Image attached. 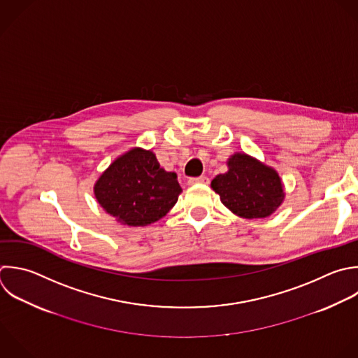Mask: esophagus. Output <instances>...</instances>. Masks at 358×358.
I'll list each match as a JSON object with an SVG mask.
<instances>
[{"label": "esophagus", "instance_id": "obj_1", "mask_svg": "<svg viewBox=\"0 0 358 358\" xmlns=\"http://www.w3.org/2000/svg\"><path fill=\"white\" fill-rule=\"evenodd\" d=\"M210 182V179L207 176H199V178H190L189 179V185H207Z\"/></svg>", "mask_w": 358, "mask_h": 358}]
</instances>
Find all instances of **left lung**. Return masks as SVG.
Returning <instances> with one entry per match:
<instances>
[{
    "instance_id": "8db88e82",
    "label": "left lung",
    "mask_w": 358,
    "mask_h": 358,
    "mask_svg": "<svg viewBox=\"0 0 358 358\" xmlns=\"http://www.w3.org/2000/svg\"><path fill=\"white\" fill-rule=\"evenodd\" d=\"M211 187L227 208L245 218L267 217L284 199L277 172L246 154L231 157L228 172L215 176Z\"/></svg>"
}]
</instances>
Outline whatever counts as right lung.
<instances>
[{"label": "right lung", "mask_w": 358, "mask_h": 358, "mask_svg": "<svg viewBox=\"0 0 358 358\" xmlns=\"http://www.w3.org/2000/svg\"><path fill=\"white\" fill-rule=\"evenodd\" d=\"M180 192L176 173L162 169L151 151L140 148L117 158L95 185L99 204L130 227L161 220Z\"/></svg>", "instance_id": "1"}]
</instances>
